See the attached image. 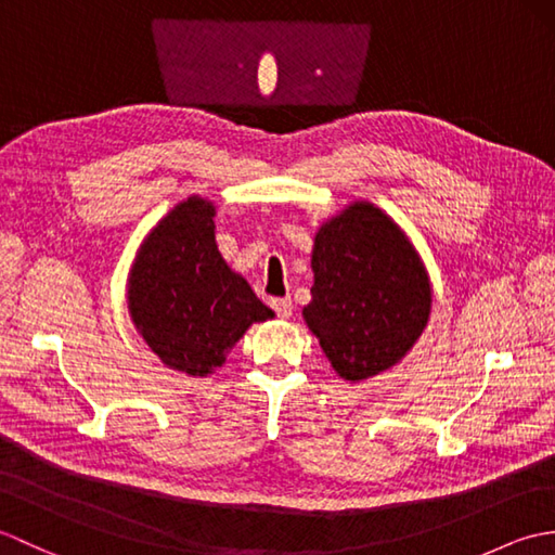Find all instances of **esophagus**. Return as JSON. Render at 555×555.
Instances as JSON below:
<instances>
[{
	"instance_id": "obj_1",
	"label": "esophagus",
	"mask_w": 555,
	"mask_h": 555,
	"mask_svg": "<svg viewBox=\"0 0 555 555\" xmlns=\"http://www.w3.org/2000/svg\"><path fill=\"white\" fill-rule=\"evenodd\" d=\"M269 305H271V310L276 312V317H281V320H286V317H291V312H293L291 298H271Z\"/></svg>"
}]
</instances>
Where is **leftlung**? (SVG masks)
<instances>
[{
    "mask_svg": "<svg viewBox=\"0 0 555 555\" xmlns=\"http://www.w3.org/2000/svg\"><path fill=\"white\" fill-rule=\"evenodd\" d=\"M312 302L302 310L346 382L405 356L427 326L431 286L408 235L370 203H356L314 235Z\"/></svg>",
    "mask_w": 555,
    "mask_h": 555,
    "instance_id": "left-lung-1",
    "label": "left lung"
}]
</instances>
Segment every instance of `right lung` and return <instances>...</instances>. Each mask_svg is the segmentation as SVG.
<instances>
[{"mask_svg": "<svg viewBox=\"0 0 555 555\" xmlns=\"http://www.w3.org/2000/svg\"><path fill=\"white\" fill-rule=\"evenodd\" d=\"M215 205L188 197L138 250L128 310L164 364L207 376L227 360L247 326L274 317L247 281L229 269L215 243Z\"/></svg>", "mask_w": 555, "mask_h": 555, "instance_id": "1", "label": "right lung"}]
</instances>
